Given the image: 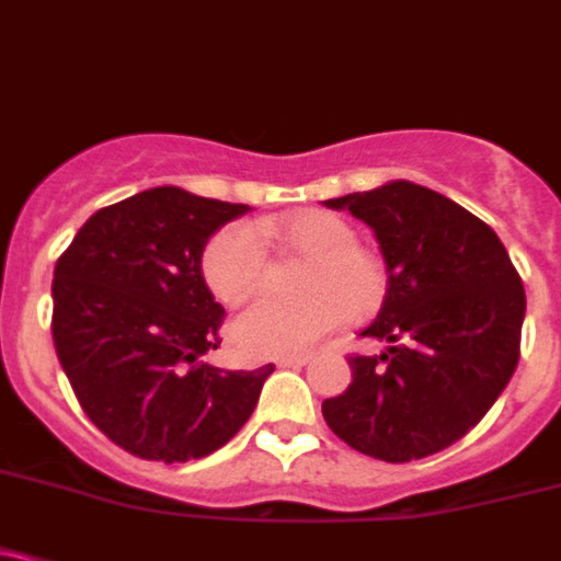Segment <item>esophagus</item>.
I'll use <instances>...</instances> for the list:
<instances>
[{"mask_svg":"<svg viewBox=\"0 0 561 561\" xmlns=\"http://www.w3.org/2000/svg\"><path fill=\"white\" fill-rule=\"evenodd\" d=\"M311 359V355H296V357H279L276 359V365L279 368H300V365H306Z\"/></svg>","mask_w":561,"mask_h":561,"instance_id":"1","label":"esophagus"}]
</instances>
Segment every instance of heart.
I'll list each match as a JSON object with an SVG mask.
<instances>
[{
  "label": "heart",
  "instance_id": "heart-1",
  "mask_svg": "<svg viewBox=\"0 0 561 561\" xmlns=\"http://www.w3.org/2000/svg\"><path fill=\"white\" fill-rule=\"evenodd\" d=\"M265 244L309 257L296 300L261 298L231 322V335L247 357H296L352 314H370L385 304L389 271L385 257L357 244L346 217L328 209H300L265 217L252 231L244 222L222 226L204 247L206 287L222 304H241L261 287Z\"/></svg>",
  "mask_w": 561,
  "mask_h": 561
}]
</instances>
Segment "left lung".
<instances>
[{"mask_svg": "<svg viewBox=\"0 0 561 561\" xmlns=\"http://www.w3.org/2000/svg\"><path fill=\"white\" fill-rule=\"evenodd\" d=\"M325 206L350 209L376 233L389 290L359 335L389 346L350 357L352 385L322 403V416L368 457H430L476 427L514 376L522 276L486 222L409 180Z\"/></svg>", "mask_w": 561, "mask_h": 561, "instance_id": "obj_1", "label": "left lung"}]
</instances>
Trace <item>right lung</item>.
Returning <instances> with one entry per match:
<instances>
[{
	"instance_id": "1",
	"label": "right lung",
	"mask_w": 561,
	"mask_h": 561,
	"mask_svg": "<svg viewBox=\"0 0 561 561\" xmlns=\"http://www.w3.org/2000/svg\"><path fill=\"white\" fill-rule=\"evenodd\" d=\"M247 204L163 185L88 217L53 271V344L88 420L121 449L187 462L250 420L274 365L222 370V306L206 287V241Z\"/></svg>"
}]
</instances>
